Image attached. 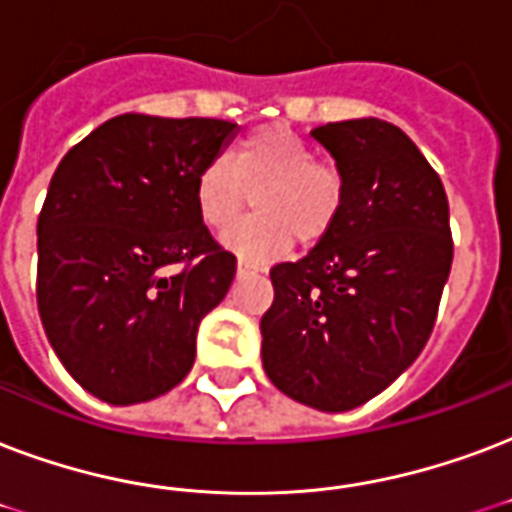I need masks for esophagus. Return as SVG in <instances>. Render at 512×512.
<instances>
[{"label": "esophagus", "instance_id": "obj_1", "mask_svg": "<svg viewBox=\"0 0 512 512\" xmlns=\"http://www.w3.org/2000/svg\"><path fill=\"white\" fill-rule=\"evenodd\" d=\"M236 273H239V276H247V273H255V268H252L249 263H244V260H239V265H236Z\"/></svg>", "mask_w": 512, "mask_h": 512}]
</instances>
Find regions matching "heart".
I'll return each mask as SVG.
<instances>
[{"instance_id": "heart-1", "label": "heart", "mask_w": 512, "mask_h": 512, "mask_svg": "<svg viewBox=\"0 0 512 512\" xmlns=\"http://www.w3.org/2000/svg\"><path fill=\"white\" fill-rule=\"evenodd\" d=\"M249 194L258 214L234 226ZM193 201L206 228L234 226L222 236L225 249L260 265L287 255L295 239H325L346 204V179L290 128L265 126L241 139L228 163L217 158L198 171Z\"/></svg>"}]
</instances>
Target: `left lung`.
<instances>
[{"mask_svg":"<svg viewBox=\"0 0 512 512\" xmlns=\"http://www.w3.org/2000/svg\"><path fill=\"white\" fill-rule=\"evenodd\" d=\"M311 136L343 171L346 204L303 260L271 268L263 368L292 400L341 413L384 392L419 357L454 244L443 182L400 128L360 117Z\"/></svg>","mask_w":512,"mask_h":512,"instance_id":"obj_1","label":"left lung"}]
</instances>
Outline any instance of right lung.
Returning <instances> with one entry per match:
<instances>
[{
    "mask_svg": "<svg viewBox=\"0 0 512 512\" xmlns=\"http://www.w3.org/2000/svg\"><path fill=\"white\" fill-rule=\"evenodd\" d=\"M236 131L214 117L128 112L74 144L50 179L39 319L69 376L104 403L155 400L193 368L198 325L236 276L193 187Z\"/></svg>",
    "mask_w": 512,
    "mask_h": 512,
    "instance_id": "1",
    "label": "right lung"
}]
</instances>
